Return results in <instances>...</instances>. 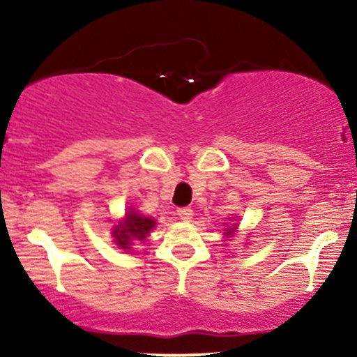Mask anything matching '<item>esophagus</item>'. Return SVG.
Instances as JSON below:
<instances>
[{
	"mask_svg": "<svg viewBox=\"0 0 357 357\" xmlns=\"http://www.w3.org/2000/svg\"><path fill=\"white\" fill-rule=\"evenodd\" d=\"M176 215H178L179 220L190 221L192 218V210L191 208H178V210H176Z\"/></svg>",
	"mask_w": 357,
	"mask_h": 357,
	"instance_id": "obj_1",
	"label": "esophagus"
}]
</instances>
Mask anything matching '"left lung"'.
Returning <instances> with one entry per match:
<instances>
[{"instance_id":"left-lung-1","label":"left lung","mask_w":357,"mask_h":357,"mask_svg":"<svg viewBox=\"0 0 357 357\" xmlns=\"http://www.w3.org/2000/svg\"><path fill=\"white\" fill-rule=\"evenodd\" d=\"M233 230H235V228H231V230H230V233H231V231H233Z\"/></svg>"}]
</instances>
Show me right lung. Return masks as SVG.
I'll list each match as a JSON object with an SVG mask.
<instances>
[{"instance_id": "add662e5", "label": "right lung", "mask_w": 357, "mask_h": 357, "mask_svg": "<svg viewBox=\"0 0 357 357\" xmlns=\"http://www.w3.org/2000/svg\"><path fill=\"white\" fill-rule=\"evenodd\" d=\"M155 221L153 218H147V216H141L136 211L127 213L124 223L117 225L114 228V238L116 243L121 248H130V241L132 240H144L146 235L153 230Z\"/></svg>"}]
</instances>
